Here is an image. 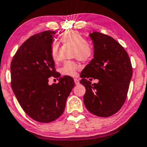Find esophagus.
Masks as SVG:
<instances>
[{"mask_svg":"<svg viewBox=\"0 0 147 147\" xmlns=\"http://www.w3.org/2000/svg\"><path fill=\"white\" fill-rule=\"evenodd\" d=\"M74 82H75L76 85H78V84H79V79L77 78H74Z\"/></svg>","mask_w":147,"mask_h":147,"instance_id":"1","label":"esophagus"}]
</instances>
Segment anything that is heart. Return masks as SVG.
<instances>
[{"instance_id": "obj_1", "label": "heart", "mask_w": 147, "mask_h": 147, "mask_svg": "<svg viewBox=\"0 0 147 147\" xmlns=\"http://www.w3.org/2000/svg\"><path fill=\"white\" fill-rule=\"evenodd\" d=\"M60 39L62 43L70 44L75 47L73 53V57L78 60L87 62L93 57L94 49L90 44L87 42L85 38L76 30H67L62 32L60 35ZM51 55L54 62L60 60L59 57V44L53 42L51 47ZM81 69V66L75 61H66L64 62L60 71L63 75L75 76L77 71Z\"/></svg>"}]
</instances>
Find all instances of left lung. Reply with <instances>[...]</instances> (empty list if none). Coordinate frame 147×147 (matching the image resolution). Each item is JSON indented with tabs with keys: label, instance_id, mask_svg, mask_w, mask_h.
Wrapping results in <instances>:
<instances>
[{
	"label": "left lung",
	"instance_id": "left-lung-1",
	"mask_svg": "<svg viewBox=\"0 0 147 147\" xmlns=\"http://www.w3.org/2000/svg\"><path fill=\"white\" fill-rule=\"evenodd\" d=\"M90 37L94 58L80 74V83L86 89L84 103L93 115L108 117L117 113L126 100L133 68L124 48L113 37L98 32ZM91 77L98 79V83L87 81Z\"/></svg>",
	"mask_w": 147,
	"mask_h": 147
}]
</instances>
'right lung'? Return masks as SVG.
<instances>
[{"mask_svg":"<svg viewBox=\"0 0 147 147\" xmlns=\"http://www.w3.org/2000/svg\"><path fill=\"white\" fill-rule=\"evenodd\" d=\"M55 31L30 37L19 47L11 62V86L24 112L35 121L49 123L59 118L74 88V80L64 76L49 85V78H59L51 55Z\"/></svg>","mask_w":147,"mask_h":147,"instance_id":"right-lung-1","label":"right lung"}]
</instances>
